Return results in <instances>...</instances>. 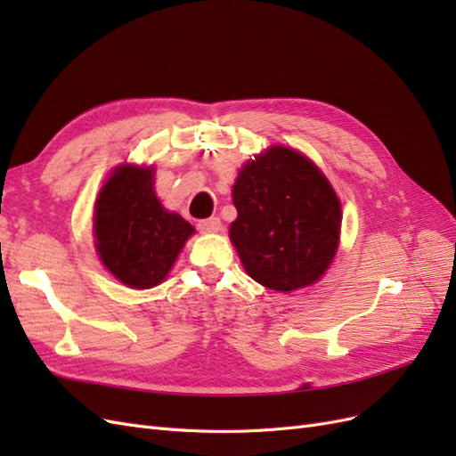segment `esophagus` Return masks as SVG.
I'll return each mask as SVG.
<instances>
[{
	"label": "esophagus",
	"instance_id": "obj_1",
	"mask_svg": "<svg viewBox=\"0 0 456 456\" xmlns=\"http://www.w3.org/2000/svg\"><path fill=\"white\" fill-rule=\"evenodd\" d=\"M220 226H223V223H220L218 216L205 218V220H200V223H198V228L203 233H215V232L220 230Z\"/></svg>",
	"mask_w": 456,
	"mask_h": 456
}]
</instances>
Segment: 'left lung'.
<instances>
[{"label":"left lung","instance_id":"8db88e82","mask_svg":"<svg viewBox=\"0 0 456 456\" xmlns=\"http://www.w3.org/2000/svg\"><path fill=\"white\" fill-rule=\"evenodd\" d=\"M232 196L230 240L255 281L287 293L322 278L338 245L340 203L308 158L273 146L243 165Z\"/></svg>","mask_w":456,"mask_h":456}]
</instances>
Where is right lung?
<instances>
[{
    "instance_id": "right-lung-1",
    "label": "right lung",
    "mask_w": 456,
    "mask_h": 456,
    "mask_svg": "<svg viewBox=\"0 0 456 456\" xmlns=\"http://www.w3.org/2000/svg\"><path fill=\"white\" fill-rule=\"evenodd\" d=\"M154 171L121 165L94 207V238L104 266L134 289L165 280L194 228L154 194Z\"/></svg>"
}]
</instances>
